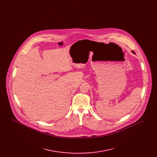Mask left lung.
Wrapping results in <instances>:
<instances>
[{
    "mask_svg": "<svg viewBox=\"0 0 157 157\" xmlns=\"http://www.w3.org/2000/svg\"><path fill=\"white\" fill-rule=\"evenodd\" d=\"M132 53H133L134 54H135V53L134 51H132Z\"/></svg>",
    "mask_w": 157,
    "mask_h": 157,
    "instance_id": "8db88e82",
    "label": "left lung"
}]
</instances>
